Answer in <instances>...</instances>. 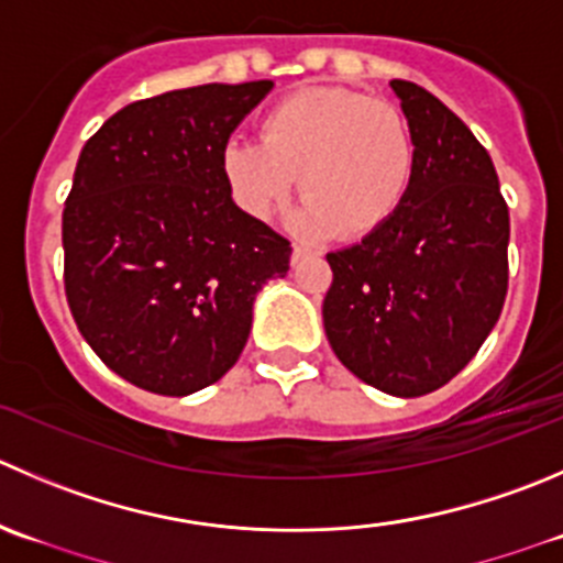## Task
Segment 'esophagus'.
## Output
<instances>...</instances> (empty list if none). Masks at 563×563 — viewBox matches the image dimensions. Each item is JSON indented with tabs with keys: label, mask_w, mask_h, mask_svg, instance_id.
<instances>
[{
	"label": "esophagus",
	"mask_w": 563,
	"mask_h": 563,
	"mask_svg": "<svg viewBox=\"0 0 563 563\" xmlns=\"http://www.w3.org/2000/svg\"><path fill=\"white\" fill-rule=\"evenodd\" d=\"M308 255H310V250L305 247V244H294V253H291V261H294V264H299V261L308 258Z\"/></svg>",
	"instance_id": "obj_1"
}]
</instances>
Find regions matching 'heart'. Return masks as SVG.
Returning a JSON list of instances; mask_svg holds the SVG:
<instances>
[{
  "instance_id": "heart-1",
  "label": "heart",
  "mask_w": 563,
  "mask_h": 563,
  "mask_svg": "<svg viewBox=\"0 0 563 563\" xmlns=\"http://www.w3.org/2000/svg\"><path fill=\"white\" fill-rule=\"evenodd\" d=\"M418 165L401 109L346 87H305L261 120V140H231L222 173L239 209L269 220L291 198V222L310 236L360 239L379 231L407 200Z\"/></svg>"
}]
</instances>
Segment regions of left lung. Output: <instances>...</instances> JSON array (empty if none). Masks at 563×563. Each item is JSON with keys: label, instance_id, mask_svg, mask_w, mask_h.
<instances>
[{"label": "left lung", "instance_id": "1", "mask_svg": "<svg viewBox=\"0 0 563 563\" xmlns=\"http://www.w3.org/2000/svg\"><path fill=\"white\" fill-rule=\"evenodd\" d=\"M418 165L401 209L327 255L321 316L343 365L390 396L454 379L482 349L509 286V209L487 148L440 98L393 79Z\"/></svg>", "mask_w": 563, "mask_h": 563}]
</instances>
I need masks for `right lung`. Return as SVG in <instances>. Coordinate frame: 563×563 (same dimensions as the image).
<instances>
[{
    "label": "right lung",
    "mask_w": 563,
    "mask_h": 563,
    "mask_svg": "<svg viewBox=\"0 0 563 563\" xmlns=\"http://www.w3.org/2000/svg\"><path fill=\"white\" fill-rule=\"evenodd\" d=\"M275 81L134 101L81 148L63 211L65 297L107 368L159 396L225 376L253 302L291 244L239 209L222 173L236 125Z\"/></svg>",
    "instance_id": "1"
}]
</instances>
